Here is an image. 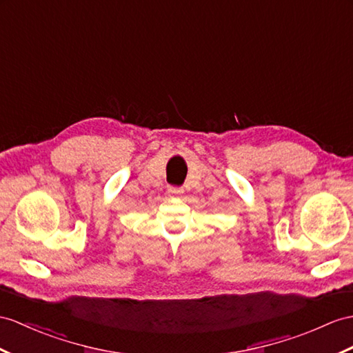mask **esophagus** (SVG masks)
<instances>
[{"mask_svg": "<svg viewBox=\"0 0 353 353\" xmlns=\"http://www.w3.org/2000/svg\"><path fill=\"white\" fill-rule=\"evenodd\" d=\"M169 193H170V196L179 197V196H181V194L184 193V190H183V188H179V187H170V188H169Z\"/></svg>", "mask_w": 353, "mask_h": 353, "instance_id": "esophagus-1", "label": "esophagus"}]
</instances>
